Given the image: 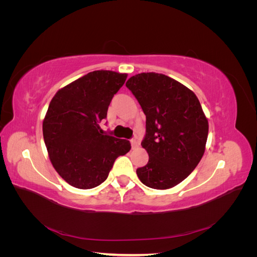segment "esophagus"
<instances>
[{
  "mask_svg": "<svg viewBox=\"0 0 257 257\" xmlns=\"http://www.w3.org/2000/svg\"><path fill=\"white\" fill-rule=\"evenodd\" d=\"M131 145H132V149H136V148H138L139 146V142L136 141V139H132Z\"/></svg>",
  "mask_w": 257,
  "mask_h": 257,
  "instance_id": "esophagus-1",
  "label": "esophagus"
}]
</instances>
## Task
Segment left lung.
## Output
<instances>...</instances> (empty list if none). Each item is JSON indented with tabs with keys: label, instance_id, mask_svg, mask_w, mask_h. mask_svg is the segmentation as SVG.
Wrapping results in <instances>:
<instances>
[{
	"label": "left lung",
	"instance_id": "8db88e82",
	"mask_svg": "<svg viewBox=\"0 0 257 257\" xmlns=\"http://www.w3.org/2000/svg\"><path fill=\"white\" fill-rule=\"evenodd\" d=\"M146 114L143 148L149 161L136 170L145 185L172 189L182 182L203 158L209 124L192 90L159 73H141L126 81Z\"/></svg>",
	"mask_w": 257,
	"mask_h": 257
}]
</instances>
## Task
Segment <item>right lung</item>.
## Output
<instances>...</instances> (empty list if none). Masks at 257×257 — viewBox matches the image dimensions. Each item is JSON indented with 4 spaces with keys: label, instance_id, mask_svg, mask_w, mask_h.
<instances>
[{
    "label": "right lung",
    "instance_id": "obj_1",
    "mask_svg": "<svg viewBox=\"0 0 257 257\" xmlns=\"http://www.w3.org/2000/svg\"><path fill=\"white\" fill-rule=\"evenodd\" d=\"M127 74L94 71L61 88L43 121L48 157L57 173L74 188L88 190L103 183L115 159L131 150L126 139L104 133L113 95Z\"/></svg>",
    "mask_w": 257,
    "mask_h": 257
}]
</instances>
